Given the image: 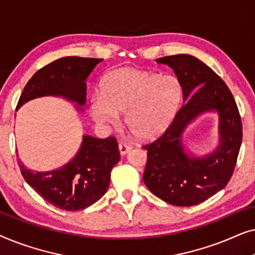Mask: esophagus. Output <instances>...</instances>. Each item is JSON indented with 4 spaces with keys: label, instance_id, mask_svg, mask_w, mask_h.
<instances>
[{
    "label": "esophagus",
    "instance_id": "esophagus-1",
    "mask_svg": "<svg viewBox=\"0 0 255 255\" xmlns=\"http://www.w3.org/2000/svg\"><path fill=\"white\" fill-rule=\"evenodd\" d=\"M118 148H120V153L122 155H125L127 153H128L131 151L132 146L127 144V142H120V145H118Z\"/></svg>",
    "mask_w": 255,
    "mask_h": 255
}]
</instances>
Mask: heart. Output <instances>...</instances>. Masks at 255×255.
<instances>
[{
	"mask_svg": "<svg viewBox=\"0 0 255 255\" xmlns=\"http://www.w3.org/2000/svg\"><path fill=\"white\" fill-rule=\"evenodd\" d=\"M182 100V86L174 75L120 68L103 76L100 96L89 106L90 116L103 127H116L118 114L135 138L148 140L169 127Z\"/></svg>",
	"mask_w": 255,
	"mask_h": 255,
	"instance_id": "1",
	"label": "heart"
}]
</instances>
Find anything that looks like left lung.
<instances>
[{
    "mask_svg": "<svg viewBox=\"0 0 255 255\" xmlns=\"http://www.w3.org/2000/svg\"><path fill=\"white\" fill-rule=\"evenodd\" d=\"M169 66L182 86L183 106L167 130L147 149L142 179L155 196L177 207L202 203L221 191L231 179L243 139V125L236 101L226 83L189 54L159 58ZM205 112L219 115V146L196 157L184 147L183 132Z\"/></svg>",
    "mask_w": 255,
    "mask_h": 255,
    "instance_id": "obj_1",
    "label": "left lung"
}]
</instances>
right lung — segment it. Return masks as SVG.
Wrapping results in <instances>:
<instances>
[{"mask_svg": "<svg viewBox=\"0 0 255 255\" xmlns=\"http://www.w3.org/2000/svg\"><path fill=\"white\" fill-rule=\"evenodd\" d=\"M103 59L65 57L40 68L24 87L16 109L31 100L59 96L82 110L86 103V80ZM116 139L83 135L74 158L57 169L37 172L18 160L20 173L44 200L61 210L88 208L106 194L113 167L120 161Z\"/></svg>", "mask_w": 255, "mask_h": 255, "instance_id": "add662e5", "label": "right lung"}]
</instances>
